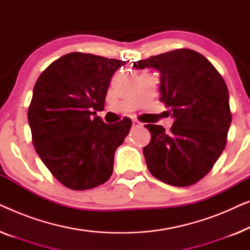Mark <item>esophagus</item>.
Instances as JSON below:
<instances>
[{
	"instance_id": "34e87169",
	"label": "esophagus",
	"mask_w": 250,
	"mask_h": 250,
	"mask_svg": "<svg viewBox=\"0 0 250 250\" xmlns=\"http://www.w3.org/2000/svg\"><path fill=\"white\" fill-rule=\"evenodd\" d=\"M140 126H141V124H140L139 122H136V121H133V123H132V127H133V128L140 127Z\"/></svg>"
}]
</instances>
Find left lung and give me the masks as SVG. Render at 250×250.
Segmentation results:
<instances>
[{
    "label": "left lung",
    "instance_id": "left-lung-1",
    "mask_svg": "<svg viewBox=\"0 0 250 250\" xmlns=\"http://www.w3.org/2000/svg\"><path fill=\"white\" fill-rule=\"evenodd\" d=\"M160 73V100L175 118L168 132L145 125L151 140L143 148L156 179L174 187L197 183L213 168L227 146L232 115L223 77L203 54L179 49L134 62Z\"/></svg>",
    "mask_w": 250,
    "mask_h": 250
}]
</instances>
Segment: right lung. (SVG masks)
I'll return each instance as SVG.
<instances>
[{
  "mask_svg": "<svg viewBox=\"0 0 250 250\" xmlns=\"http://www.w3.org/2000/svg\"><path fill=\"white\" fill-rule=\"evenodd\" d=\"M125 61L71 52L53 61L37 78L28 108L33 145L52 175L71 190L104 184L114 169L116 149L132 126L127 117L105 124L112 75Z\"/></svg>",
  "mask_w": 250,
  "mask_h": 250,
  "instance_id": "1",
  "label": "right lung"
}]
</instances>
